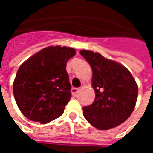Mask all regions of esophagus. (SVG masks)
<instances>
[{
	"mask_svg": "<svg viewBox=\"0 0 153 153\" xmlns=\"http://www.w3.org/2000/svg\"><path fill=\"white\" fill-rule=\"evenodd\" d=\"M79 88H73L72 89H71V93H72V94H73V96H76L77 94H78V93H79Z\"/></svg>",
	"mask_w": 153,
	"mask_h": 153,
	"instance_id": "obj_1",
	"label": "esophagus"
}]
</instances>
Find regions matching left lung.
Returning <instances> with one entry per match:
<instances>
[{
  "label": "left lung",
  "instance_id": "1",
  "mask_svg": "<svg viewBox=\"0 0 153 153\" xmlns=\"http://www.w3.org/2000/svg\"><path fill=\"white\" fill-rule=\"evenodd\" d=\"M81 56L93 70L92 86L95 100L83 108L88 123L100 130L115 128L125 122L134 109L138 84L129 70L98 52L81 50Z\"/></svg>",
  "mask_w": 153,
  "mask_h": 153
}]
</instances>
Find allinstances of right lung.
<instances>
[{
    "label": "right lung",
    "instance_id": "right-lung-1",
    "mask_svg": "<svg viewBox=\"0 0 153 153\" xmlns=\"http://www.w3.org/2000/svg\"><path fill=\"white\" fill-rule=\"evenodd\" d=\"M75 54L71 47L50 46L20 65L13 92L19 109L26 118L46 124L63 114L71 97L66 64Z\"/></svg>",
    "mask_w": 153,
    "mask_h": 153
}]
</instances>
